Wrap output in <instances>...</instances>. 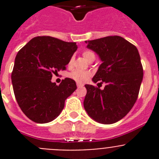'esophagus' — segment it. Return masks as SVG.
Wrapping results in <instances>:
<instances>
[{
  "instance_id": "esophagus-1",
  "label": "esophagus",
  "mask_w": 159,
  "mask_h": 159,
  "mask_svg": "<svg viewBox=\"0 0 159 159\" xmlns=\"http://www.w3.org/2000/svg\"><path fill=\"white\" fill-rule=\"evenodd\" d=\"M77 87H78V88H81V87H83L84 86V84H80V83H77Z\"/></svg>"
}]
</instances>
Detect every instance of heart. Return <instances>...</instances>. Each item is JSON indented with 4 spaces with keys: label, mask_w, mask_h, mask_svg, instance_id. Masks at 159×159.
I'll return each instance as SVG.
<instances>
[{
    "label": "heart",
    "mask_w": 159,
    "mask_h": 159,
    "mask_svg": "<svg viewBox=\"0 0 159 159\" xmlns=\"http://www.w3.org/2000/svg\"><path fill=\"white\" fill-rule=\"evenodd\" d=\"M83 57L87 61H88L91 59L95 58V54L91 50H85V51L83 52ZM73 61H74L73 57H71L69 61H68V66L69 67L72 65ZM90 75H91V74L88 71H81V70H74L69 74V76L78 83H84L87 81L89 79Z\"/></svg>",
    "instance_id": "obj_1"
}]
</instances>
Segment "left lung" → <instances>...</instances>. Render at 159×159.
I'll return each instance as SVG.
<instances>
[{"label": "left lung", "instance_id": "8db88e82", "mask_svg": "<svg viewBox=\"0 0 159 159\" xmlns=\"http://www.w3.org/2000/svg\"><path fill=\"white\" fill-rule=\"evenodd\" d=\"M85 42L102 62L92 80L106 86L101 90L85 85L84 109L95 121L112 124L123 119L138 99L143 77L139 53L134 44L119 36Z\"/></svg>", "mask_w": 159, "mask_h": 159}]
</instances>
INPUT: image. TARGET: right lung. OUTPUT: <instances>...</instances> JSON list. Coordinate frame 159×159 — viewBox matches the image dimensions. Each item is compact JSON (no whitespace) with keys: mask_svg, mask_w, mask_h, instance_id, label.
<instances>
[{"mask_svg":"<svg viewBox=\"0 0 159 159\" xmlns=\"http://www.w3.org/2000/svg\"><path fill=\"white\" fill-rule=\"evenodd\" d=\"M76 43L52 36H36L22 48L15 58L12 84L17 103L32 121L46 123L62 111L64 102L77 88L75 80L65 78L57 85L52 74L65 70Z\"/></svg>","mask_w":159,"mask_h":159,"instance_id":"right-lung-1","label":"right lung"}]
</instances>
